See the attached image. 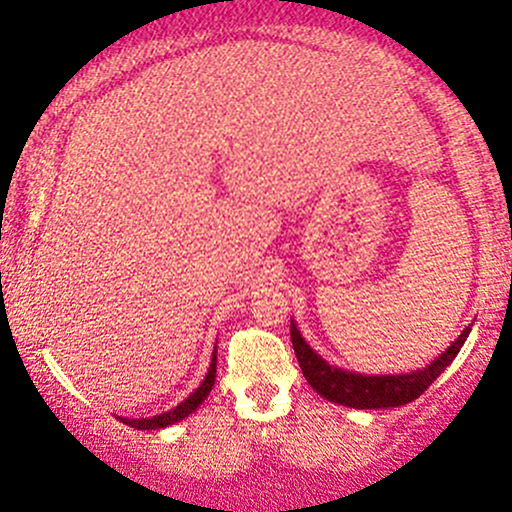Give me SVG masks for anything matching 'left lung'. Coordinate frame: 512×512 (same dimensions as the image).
I'll list each match as a JSON object with an SVG mask.
<instances>
[{
    "mask_svg": "<svg viewBox=\"0 0 512 512\" xmlns=\"http://www.w3.org/2000/svg\"><path fill=\"white\" fill-rule=\"evenodd\" d=\"M471 333V326H466L457 340L445 349L438 359H433L429 366L422 370H412L405 375H361L352 370H342L331 366L326 359L314 352L307 345V340L300 335L296 321L291 319V342L293 352L298 356L300 370H303L305 380L310 387L324 396L326 401L347 405L356 410H384L398 408V405L412 403L415 398L424 394L431 387V382L443 373V370L454 361L459 349Z\"/></svg>",
    "mask_w": 512,
    "mask_h": 512,
    "instance_id": "left-lung-1",
    "label": "left lung"
}]
</instances>
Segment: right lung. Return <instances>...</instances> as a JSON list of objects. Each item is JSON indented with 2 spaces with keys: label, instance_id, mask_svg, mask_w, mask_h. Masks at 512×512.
<instances>
[{
  "label": "right lung",
  "instance_id": "add662e5",
  "mask_svg": "<svg viewBox=\"0 0 512 512\" xmlns=\"http://www.w3.org/2000/svg\"><path fill=\"white\" fill-rule=\"evenodd\" d=\"M214 380H216V347H214V354H212V363H209V370L205 375V380L200 382V387L193 391L191 396L184 398L179 405H174L172 410L163 412V415H153V417H142V419H128V417H118L123 424L132 426V429H139V431H156V429H165V426L170 424H177L181 419H186L191 412H195L202 405V401L209 396V391L214 387Z\"/></svg>",
  "mask_w": 512,
  "mask_h": 512
}]
</instances>
